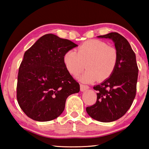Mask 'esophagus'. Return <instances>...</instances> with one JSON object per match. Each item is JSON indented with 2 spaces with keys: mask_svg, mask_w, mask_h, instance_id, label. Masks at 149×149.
<instances>
[{
  "mask_svg": "<svg viewBox=\"0 0 149 149\" xmlns=\"http://www.w3.org/2000/svg\"><path fill=\"white\" fill-rule=\"evenodd\" d=\"M88 89H89V87L88 86V85L80 84V90H81V91H85V90H87Z\"/></svg>",
  "mask_w": 149,
  "mask_h": 149,
  "instance_id": "esophagus-1",
  "label": "esophagus"
}]
</instances>
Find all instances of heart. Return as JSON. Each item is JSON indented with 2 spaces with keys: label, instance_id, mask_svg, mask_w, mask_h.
Segmentation results:
<instances>
[{
  "label": "heart",
  "instance_id": "1",
  "mask_svg": "<svg viewBox=\"0 0 149 149\" xmlns=\"http://www.w3.org/2000/svg\"><path fill=\"white\" fill-rule=\"evenodd\" d=\"M118 60L116 49L99 40L85 41L76 51L69 50L64 56L65 67L74 76L79 74L86 67L87 71L78 77L84 83L108 79L114 72Z\"/></svg>",
  "mask_w": 149,
  "mask_h": 149
}]
</instances>
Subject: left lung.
<instances>
[{
    "label": "left lung",
    "instance_id": "obj_1",
    "mask_svg": "<svg viewBox=\"0 0 149 149\" xmlns=\"http://www.w3.org/2000/svg\"><path fill=\"white\" fill-rule=\"evenodd\" d=\"M99 38L112 40L118 53V60L113 74L100 85L97 102L86 108L87 114L99 122H111L122 117L130 109L136 95L138 67L135 52L122 35L112 32Z\"/></svg>",
    "mask_w": 149,
    "mask_h": 149
}]
</instances>
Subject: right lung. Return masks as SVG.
I'll list each match as a JSON object with an SVG mask.
<instances>
[{
	"instance_id": "1",
	"label": "right lung",
	"mask_w": 149,
	"mask_h": 149,
	"mask_svg": "<svg viewBox=\"0 0 149 149\" xmlns=\"http://www.w3.org/2000/svg\"><path fill=\"white\" fill-rule=\"evenodd\" d=\"M78 46L54 34L42 36L26 50L19 68L17 100L29 118L39 122L55 119L79 85L67 70L64 56Z\"/></svg>"
}]
</instances>
